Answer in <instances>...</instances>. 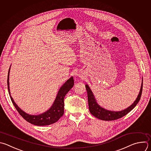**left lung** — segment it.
Here are the masks:
<instances>
[{
	"label": "left lung",
	"mask_w": 151,
	"mask_h": 151,
	"mask_svg": "<svg viewBox=\"0 0 151 151\" xmlns=\"http://www.w3.org/2000/svg\"><path fill=\"white\" fill-rule=\"evenodd\" d=\"M85 87L88 93V106H89V110L90 113L95 117H96L98 119L105 120V121H111V120H114L119 119L120 118H122V117L126 115L127 113H129L131 110H132L135 106L137 104L139 103V100L141 97L142 92V88H143V79L142 80V84L140 89L139 93L135 99L134 103L130 105V106L128 107L124 110L118 111H110L109 110H107L102 107L100 106L98 103L96 99L91 91V88L88 86V84L85 85Z\"/></svg>",
	"instance_id": "left-lung-1"
}]
</instances>
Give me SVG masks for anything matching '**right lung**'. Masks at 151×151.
<instances>
[{
	"mask_svg": "<svg viewBox=\"0 0 151 151\" xmlns=\"http://www.w3.org/2000/svg\"><path fill=\"white\" fill-rule=\"evenodd\" d=\"M11 66L9 68L8 75V88L11 101L15 109L20 115L28 122L35 126H47L53 124L58 122L64 113V98L66 94L72 89L74 85V80L73 76L70 77L59 89L57 96L52 106L46 111L38 115L29 114L21 110L15 103L12 98L9 89V73Z\"/></svg>",
	"mask_w": 151,
	"mask_h": 151,
	"instance_id": "obj_1",
	"label": "right lung"
}]
</instances>
